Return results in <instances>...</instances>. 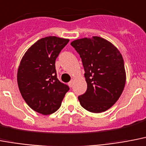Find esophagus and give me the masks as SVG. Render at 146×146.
<instances>
[{"label": "esophagus", "mask_w": 146, "mask_h": 146, "mask_svg": "<svg viewBox=\"0 0 146 146\" xmlns=\"http://www.w3.org/2000/svg\"><path fill=\"white\" fill-rule=\"evenodd\" d=\"M73 84H74V80H72L71 81H69V82H68V86H69L70 87H72V86H73Z\"/></svg>", "instance_id": "1"}]
</instances>
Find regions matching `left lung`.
<instances>
[{
	"label": "left lung",
	"mask_w": 146,
	"mask_h": 146,
	"mask_svg": "<svg viewBox=\"0 0 146 146\" xmlns=\"http://www.w3.org/2000/svg\"><path fill=\"white\" fill-rule=\"evenodd\" d=\"M80 55L87 89L78 96L80 106L93 113L110 108L121 96L126 82L122 55L104 38L78 39L71 43Z\"/></svg>",
	"instance_id": "obj_1"
}]
</instances>
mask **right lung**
Masks as SVG:
<instances>
[{"label": "right lung", "mask_w": 146, "mask_h": 146, "mask_svg": "<svg viewBox=\"0 0 146 146\" xmlns=\"http://www.w3.org/2000/svg\"><path fill=\"white\" fill-rule=\"evenodd\" d=\"M68 39L49 36L35 43L21 60L17 82L21 95L31 108L42 115L54 113L61 106L68 86L57 78L55 66Z\"/></svg>", "instance_id": "1"}]
</instances>
